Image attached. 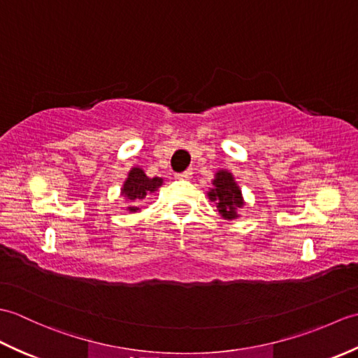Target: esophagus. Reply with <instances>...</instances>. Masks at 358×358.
Listing matches in <instances>:
<instances>
[{"label":"esophagus","instance_id":"34e87169","mask_svg":"<svg viewBox=\"0 0 358 358\" xmlns=\"http://www.w3.org/2000/svg\"><path fill=\"white\" fill-rule=\"evenodd\" d=\"M192 177V171H185V172H178V173H175V178H178V180H189Z\"/></svg>","mask_w":358,"mask_h":358}]
</instances>
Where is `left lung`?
<instances>
[{
    "instance_id": "obj_1",
    "label": "left lung",
    "mask_w": 358,
    "mask_h": 358,
    "mask_svg": "<svg viewBox=\"0 0 358 358\" xmlns=\"http://www.w3.org/2000/svg\"><path fill=\"white\" fill-rule=\"evenodd\" d=\"M214 189L208 194L210 201H214L218 208L220 215L232 220L237 218V210L243 206V199L238 186L235 185L234 177L229 172L220 171L215 175Z\"/></svg>"
}]
</instances>
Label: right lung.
Masks as SVG:
<instances>
[{
  "instance_id": "obj_1",
  "label": "right lung",
  "mask_w": 358,
  "mask_h": 358,
  "mask_svg": "<svg viewBox=\"0 0 358 358\" xmlns=\"http://www.w3.org/2000/svg\"><path fill=\"white\" fill-rule=\"evenodd\" d=\"M163 185L162 178H149L140 167H134L129 172V177L123 186V195L127 196V200H143L144 196L155 192L157 189ZM131 212L138 210V206H129Z\"/></svg>"
}]
</instances>
